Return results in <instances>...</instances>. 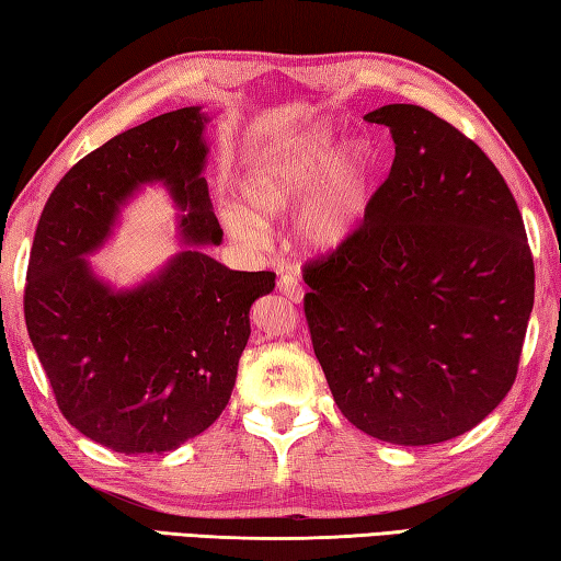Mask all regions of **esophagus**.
<instances>
[{
	"label": "esophagus",
	"instance_id": "esophagus-1",
	"mask_svg": "<svg viewBox=\"0 0 561 561\" xmlns=\"http://www.w3.org/2000/svg\"><path fill=\"white\" fill-rule=\"evenodd\" d=\"M278 290L290 302H302V298H306V286H302L296 273H283L278 280Z\"/></svg>",
	"mask_w": 561,
	"mask_h": 561
}]
</instances>
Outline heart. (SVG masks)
<instances>
[{
  "instance_id": "b5f03b06",
  "label": "heart",
  "mask_w": 561,
  "mask_h": 561,
  "mask_svg": "<svg viewBox=\"0 0 561 561\" xmlns=\"http://www.w3.org/2000/svg\"><path fill=\"white\" fill-rule=\"evenodd\" d=\"M330 127L310 130L296 142L261 160L243 180L249 211L241 204H224L221 221L241 243H263V221L280 219L302 202L298 233L316 251H335L365 219L375 160L365 142H350L332 157Z\"/></svg>"
}]
</instances>
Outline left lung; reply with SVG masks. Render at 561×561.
Masks as SVG:
<instances>
[{
  "label": "left lung",
  "instance_id": "8db88e82",
  "mask_svg": "<svg viewBox=\"0 0 561 561\" xmlns=\"http://www.w3.org/2000/svg\"><path fill=\"white\" fill-rule=\"evenodd\" d=\"M397 154L365 221L306 263L312 350L350 424L431 446L478 426L515 385L535 302L523 214L480 147L426 107L365 115Z\"/></svg>",
  "mask_w": 561,
  "mask_h": 561
}]
</instances>
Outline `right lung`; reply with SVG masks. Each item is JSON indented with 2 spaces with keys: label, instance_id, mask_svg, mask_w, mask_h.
<instances>
[{
  "label": "right lung",
  "instance_id": "right-lung-1",
  "mask_svg": "<svg viewBox=\"0 0 561 561\" xmlns=\"http://www.w3.org/2000/svg\"><path fill=\"white\" fill-rule=\"evenodd\" d=\"M206 123L199 107H180L115 135L64 174L34 233L28 337L68 424L117 454L172 450L221 416L251 335V306L275 288L271 271H229L194 249L224 236L202 176ZM147 181H164L191 209L182 226L193 249L145 287L115 294L82 255Z\"/></svg>",
  "mask_w": 561,
  "mask_h": 561
}]
</instances>
